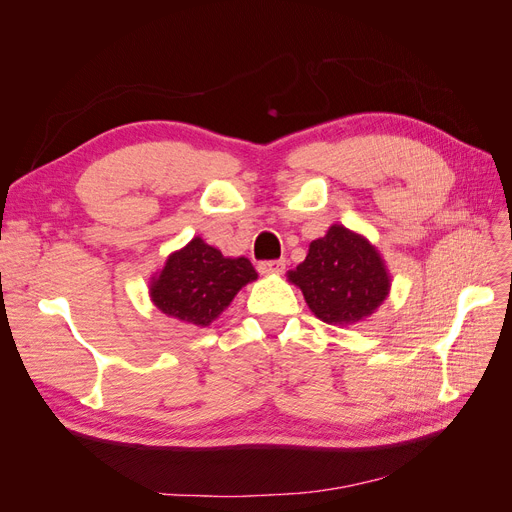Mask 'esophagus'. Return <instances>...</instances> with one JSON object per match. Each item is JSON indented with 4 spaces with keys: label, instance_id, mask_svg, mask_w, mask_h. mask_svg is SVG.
Instances as JSON below:
<instances>
[{
    "label": "esophagus",
    "instance_id": "esophagus-1",
    "mask_svg": "<svg viewBox=\"0 0 512 512\" xmlns=\"http://www.w3.org/2000/svg\"><path fill=\"white\" fill-rule=\"evenodd\" d=\"M286 269V260L280 258V260H262L258 262V271L262 275H275V273H284Z\"/></svg>",
    "mask_w": 512,
    "mask_h": 512
}]
</instances>
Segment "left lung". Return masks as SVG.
<instances>
[{"label": "left lung", "instance_id": "left-lung-1", "mask_svg": "<svg viewBox=\"0 0 512 512\" xmlns=\"http://www.w3.org/2000/svg\"><path fill=\"white\" fill-rule=\"evenodd\" d=\"M309 309L327 324H356L371 316L391 290L378 250L365 237L333 224L309 243L301 265L288 273Z\"/></svg>", "mask_w": 512, "mask_h": 512}]
</instances>
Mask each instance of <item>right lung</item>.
Instances as JSON below:
<instances>
[{"label": "right lung", "instance_id": "obj_1", "mask_svg": "<svg viewBox=\"0 0 512 512\" xmlns=\"http://www.w3.org/2000/svg\"><path fill=\"white\" fill-rule=\"evenodd\" d=\"M256 277L258 273L247 258H226L220 250L194 237L183 250L168 256L149 290L153 305L162 314L207 327Z\"/></svg>", "mask_w": 512, "mask_h": 512}]
</instances>
